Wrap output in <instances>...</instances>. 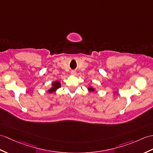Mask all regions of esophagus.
<instances>
[{"instance_id":"1","label":"esophagus","mask_w":153,"mask_h":153,"mask_svg":"<svg viewBox=\"0 0 153 153\" xmlns=\"http://www.w3.org/2000/svg\"><path fill=\"white\" fill-rule=\"evenodd\" d=\"M71 75L73 76H76V72H75V71H72V72H71Z\"/></svg>"}]
</instances>
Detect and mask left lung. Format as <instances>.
I'll list each match as a JSON object with an SVG mask.
<instances>
[{
  "label": "left lung",
  "instance_id": "left-lung-1",
  "mask_svg": "<svg viewBox=\"0 0 153 153\" xmlns=\"http://www.w3.org/2000/svg\"><path fill=\"white\" fill-rule=\"evenodd\" d=\"M87 89H88V91H89V92H91V93H94V92L96 91V88H94L93 87H92V86L88 87L87 88Z\"/></svg>",
  "mask_w": 153,
  "mask_h": 153
}]
</instances>
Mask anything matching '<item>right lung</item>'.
Instances as JSON below:
<instances>
[{
  "label": "right lung",
  "instance_id": "obj_1",
  "mask_svg": "<svg viewBox=\"0 0 153 153\" xmlns=\"http://www.w3.org/2000/svg\"><path fill=\"white\" fill-rule=\"evenodd\" d=\"M60 87H61V83L60 81H55L51 83V87L48 90V93L49 94L55 93Z\"/></svg>",
  "mask_w": 153,
  "mask_h": 153
}]
</instances>
